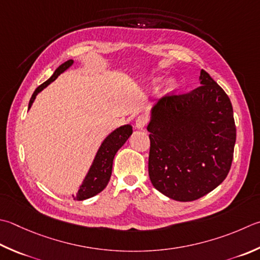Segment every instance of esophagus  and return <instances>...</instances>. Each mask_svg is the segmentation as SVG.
I'll return each instance as SVG.
<instances>
[{
    "mask_svg": "<svg viewBox=\"0 0 260 260\" xmlns=\"http://www.w3.org/2000/svg\"><path fill=\"white\" fill-rule=\"evenodd\" d=\"M147 124V117L144 115H141L135 120V127L137 129H143Z\"/></svg>",
    "mask_w": 260,
    "mask_h": 260,
    "instance_id": "obj_1",
    "label": "esophagus"
}]
</instances>
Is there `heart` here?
Masks as SVG:
<instances>
[{
	"instance_id": "1",
	"label": "heart",
	"mask_w": 260,
	"mask_h": 260,
	"mask_svg": "<svg viewBox=\"0 0 260 260\" xmlns=\"http://www.w3.org/2000/svg\"><path fill=\"white\" fill-rule=\"evenodd\" d=\"M159 81H160V79H154L153 81H152V82H153V83H157V82H159ZM175 84H176V81L175 80H169V81H168V83H167V86H168V89H172V88H174V86H175Z\"/></svg>"
}]
</instances>
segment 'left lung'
<instances>
[{
	"instance_id": "obj_1",
	"label": "left lung",
	"mask_w": 260,
	"mask_h": 260,
	"mask_svg": "<svg viewBox=\"0 0 260 260\" xmlns=\"http://www.w3.org/2000/svg\"><path fill=\"white\" fill-rule=\"evenodd\" d=\"M200 84L190 92L157 100L146 127L152 185L179 202L215 189L233 159L237 133L231 101L204 70Z\"/></svg>"
}]
</instances>
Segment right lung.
Here are the masks:
<instances>
[{
	"instance_id": "1",
	"label": "right lung",
	"mask_w": 260,
	"mask_h": 260,
	"mask_svg": "<svg viewBox=\"0 0 260 260\" xmlns=\"http://www.w3.org/2000/svg\"><path fill=\"white\" fill-rule=\"evenodd\" d=\"M73 59H69L62 65H59L55 70L53 75L35 90V92L31 95V99L29 101L28 109L31 108L37 94L42 92L46 86L49 85L53 81L57 79L59 74H62L66 70L70 69L73 65ZM132 134H133V127H132V125L127 124L111 132L103 141V143H101L98 151H96L92 165H91L89 171L86 172L82 184L79 187L78 192H76L75 196H73L75 201L88 200V198L95 196L105 189L110 180L111 171H113V161L117 151L125 144V142L128 140V137Z\"/></svg>"
}]
</instances>
